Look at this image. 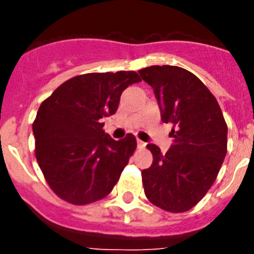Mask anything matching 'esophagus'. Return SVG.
Listing matches in <instances>:
<instances>
[{
	"mask_svg": "<svg viewBox=\"0 0 254 254\" xmlns=\"http://www.w3.org/2000/svg\"><path fill=\"white\" fill-rule=\"evenodd\" d=\"M145 146H146V143L143 142V141H141V140H137V147H138V149H145Z\"/></svg>",
	"mask_w": 254,
	"mask_h": 254,
	"instance_id": "34e87169",
	"label": "esophagus"
}]
</instances>
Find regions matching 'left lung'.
<instances>
[{"mask_svg":"<svg viewBox=\"0 0 254 254\" xmlns=\"http://www.w3.org/2000/svg\"><path fill=\"white\" fill-rule=\"evenodd\" d=\"M138 73L154 90L161 121L173 125L167 154L154 143L146 146L154 160L141 173L143 190L155 206L185 212L214 185L226 155L228 126L216 98L187 69L165 64Z\"/></svg>","mask_w":254,"mask_h":254,"instance_id":"obj_1","label":"left lung"}]
</instances>
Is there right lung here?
<instances>
[{"instance_id": "1", "label": "right lung", "mask_w": 254, "mask_h": 254, "mask_svg": "<svg viewBox=\"0 0 254 254\" xmlns=\"http://www.w3.org/2000/svg\"><path fill=\"white\" fill-rule=\"evenodd\" d=\"M140 81L134 71L85 73L40 104L33 123L35 158L60 198L87 205L111 193L137 142L132 133L113 140L103 118L116 113L123 90Z\"/></svg>"}]
</instances>
